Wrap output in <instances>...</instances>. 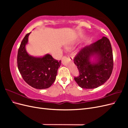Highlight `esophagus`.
<instances>
[{
  "instance_id": "1",
  "label": "esophagus",
  "mask_w": 128,
  "mask_h": 128,
  "mask_svg": "<svg viewBox=\"0 0 128 128\" xmlns=\"http://www.w3.org/2000/svg\"><path fill=\"white\" fill-rule=\"evenodd\" d=\"M68 56V58H69V59H70V60H72L73 59V58H72V56Z\"/></svg>"
}]
</instances>
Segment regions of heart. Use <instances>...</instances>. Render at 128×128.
<instances>
[{
	"mask_svg": "<svg viewBox=\"0 0 128 128\" xmlns=\"http://www.w3.org/2000/svg\"><path fill=\"white\" fill-rule=\"evenodd\" d=\"M67 49H70V47H67Z\"/></svg>",
	"mask_w": 128,
	"mask_h": 128,
	"instance_id": "b5f03b06",
	"label": "heart"
}]
</instances>
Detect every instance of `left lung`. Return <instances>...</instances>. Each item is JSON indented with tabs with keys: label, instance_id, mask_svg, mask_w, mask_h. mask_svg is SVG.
<instances>
[{
	"label": "left lung",
	"instance_id": "left-lung-1",
	"mask_svg": "<svg viewBox=\"0 0 128 128\" xmlns=\"http://www.w3.org/2000/svg\"><path fill=\"white\" fill-rule=\"evenodd\" d=\"M98 58L96 63L90 60ZM79 71L74 77L77 84L83 88H94L102 86L110 78L113 69V56L110 40L106 37L80 50L74 59Z\"/></svg>",
	"mask_w": 128,
	"mask_h": 128
}]
</instances>
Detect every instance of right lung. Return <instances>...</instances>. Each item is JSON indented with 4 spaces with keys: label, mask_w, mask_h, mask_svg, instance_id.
<instances>
[{
    "label": "right lung",
    "mask_w": 128,
    "mask_h": 128,
    "mask_svg": "<svg viewBox=\"0 0 128 128\" xmlns=\"http://www.w3.org/2000/svg\"><path fill=\"white\" fill-rule=\"evenodd\" d=\"M30 33L23 39L18 48L17 64L23 79L29 86L37 89L47 88L54 82L61 60L58 61L50 54L36 58L28 54L26 45Z\"/></svg>",
    "instance_id": "obj_1"
}]
</instances>
